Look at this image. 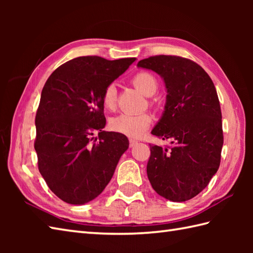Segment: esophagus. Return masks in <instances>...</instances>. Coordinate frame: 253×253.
<instances>
[{"instance_id": "1", "label": "esophagus", "mask_w": 253, "mask_h": 253, "mask_svg": "<svg viewBox=\"0 0 253 253\" xmlns=\"http://www.w3.org/2000/svg\"><path fill=\"white\" fill-rule=\"evenodd\" d=\"M129 143H130V147L132 148V147H135V146H136V144L138 143V141H137V140H133V139H130V140H129Z\"/></svg>"}]
</instances>
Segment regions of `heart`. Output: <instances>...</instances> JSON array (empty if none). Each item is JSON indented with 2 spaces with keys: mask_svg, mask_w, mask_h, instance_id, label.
<instances>
[{
  "mask_svg": "<svg viewBox=\"0 0 253 253\" xmlns=\"http://www.w3.org/2000/svg\"><path fill=\"white\" fill-rule=\"evenodd\" d=\"M133 85L144 95H152L158 89V80L149 72H139L132 77ZM117 100V88L114 83L105 87L102 101L107 109H113ZM152 123V116L148 113L140 114H121L111 121V128L130 138H138L146 131Z\"/></svg>",
  "mask_w": 253,
  "mask_h": 253,
  "instance_id": "1",
  "label": "heart"
}]
</instances>
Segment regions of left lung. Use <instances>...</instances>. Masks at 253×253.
<instances>
[{
	"label": "left lung",
	"instance_id": "1",
	"mask_svg": "<svg viewBox=\"0 0 253 253\" xmlns=\"http://www.w3.org/2000/svg\"><path fill=\"white\" fill-rule=\"evenodd\" d=\"M137 66L160 75L168 92L151 133L171 146L150 144V184L169 201H187L208 186L221 162L224 138L215 87L201 66L180 56H151Z\"/></svg>",
	"mask_w": 253,
	"mask_h": 253
}]
</instances>
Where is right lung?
Masks as SVG:
<instances>
[{
    "mask_svg": "<svg viewBox=\"0 0 253 253\" xmlns=\"http://www.w3.org/2000/svg\"><path fill=\"white\" fill-rule=\"evenodd\" d=\"M135 61L80 56L46 80L36 115L35 150L40 174L61 200L84 204L95 199L129 147L125 135L103 130L102 95Z\"/></svg>",
    "mask_w": 253,
    "mask_h": 253,
    "instance_id": "right-lung-1",
    "label": "right lung"
}]
</instances>
